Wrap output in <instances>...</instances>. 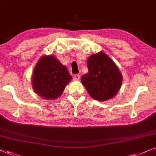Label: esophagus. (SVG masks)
<instances>
[{
    "label": "esophagus",
    "mask_w": 156,
    "mask_h": 156,
    "mask_svg": "<svg viewBox=\"0 0 156 156\" xmlns=\"http://www.w3.org/2000/svg\"><path fill=\"white\" fill-rule=\"evenodd\" d=\"M73 79H74V80L78 81V80H80V76L79 75V74H75V75H74V76H73Z\"/></svg>",
    "instance_id": "esophagus-1"
}]
</instances>
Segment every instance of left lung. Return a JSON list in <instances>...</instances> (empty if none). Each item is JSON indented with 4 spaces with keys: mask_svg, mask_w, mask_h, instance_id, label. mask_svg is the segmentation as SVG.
I'll use <instances>...</instances> for the list:
<instances>
[{
    "mask_svg": "<svg viewBox=\"0 0 156 156\" xmlns=\"http://www.w3.org/2000/svg\"><path fill=\"white\" fill-rule=\"evenodd\" d=\"M88 73L81 82L89 96L97 101L112 99L120 89L123 76L119 67L105 52L93 54L87 59Z\"/></svg>",
    "mask_w": 156,
    "mask_h": 156,
    "instance_id": "left-lung-1",
    "label": "left lung"
}]
</instances>
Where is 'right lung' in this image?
I'll return each instance as SVG.
<instances>
[{"label": "right lung", "instance_id": "obj_1", "mask_svg": "<svg viewBox=\"0 0 156 156\" xmlns=\"http://www.w3.org/2000/svg\"><path fill=\"white\" fill-rule=\"evenodd\" d=\"M67 68L54 55H43L37 61L32 75V87L40 97L55 100L62 94L72 80Z\"/></svg>", "mask_w": 156, "mask_h": 156}]
</instances>
